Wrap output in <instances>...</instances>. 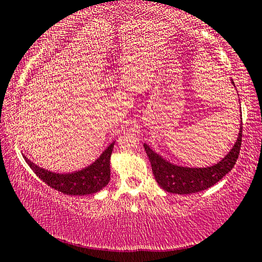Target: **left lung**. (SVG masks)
Segmentation results:
<instances>
[{"instance_id":"8db88e82","label":"left lung","mask_w":262,"mask_h":262,"mask_svg":"<svg viewBox=\"0 0 262 262\" xmlns=\"http://www.w3.org/2000/svg\"><path fill=\"white\" fill-rule=\"evenodd\" d=\"M232 84L235 85L234 82ZM242 132H243V126L241 123L238 137H237V141L232 149L228 152L225 158L219 161L217 164L210 166V167L197 168L174 165L164 159L163 157L144 143L143 146L150 159L152 172H154L157 183L165 191L178 194L194 193L211 188L212 185L219 182L226 174L234 168L241 150Z\"/></svg>"}]
</instances>
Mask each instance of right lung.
I'll return each mask as SVG.
<instances>
[{
	"label": "right lung",
	"mask_w": 262,
	"mask_h": 262,
	"mask_svg": "<svg viewBox=\"0 0 262 262\" xmlns=\"http://www.w3.org/2000/svg\"><path fill=\"white\" fill-rule=\"evenodd\" d=\"M113 145H115V142H112L93 164L72 173L59 174L50 172L48 169L39 167L26 156H24V158L33 172L52 189L58 190L65 194L84 196V194L101 191L104 187L107 185L111 175L110 158Z\"/></svg>",
	"instance_id": "add662e5"
}]
</instances>
